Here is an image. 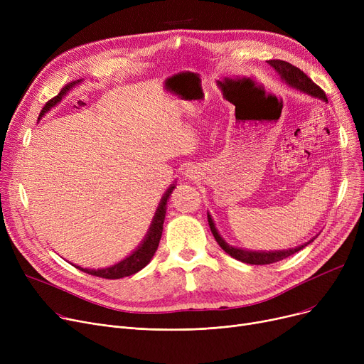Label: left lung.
Segmentation results:
<instances>
[{
  "label": "left lung",
  "instance_id": "1",
  "mask_svg": "<svg viewBox=\"0 0 364 364\" xmlns=\"http://www.w3.org/2000/svg\"><path fill=\"white\" fill-rule=\"evenodd\" d=\"M272 68L276 69V72L282 76V80L288 82L291 87L299 90V91H304L307 92L310 95H313V97H317V99H321L324 102H328V97H326V92H324L317 84H314L307 75H305L299 68L284 62V60H269L267 62ZM208 223H209V227H211V232L217 240V243L223 247V251H225L228 255L242 261V262H246V264H255V265H262V264H273V262H277V261H282L283 258H288L291 255H294L295 252L301 251L302 247L307 246L309 243H311L314 239H311L310 242H307L305 245H301L298 247H295V250H288V251H276V252H255V251H245V250H239V247H233L230 245H227L221 236L218 235L217 228L214 225V221L211 218V215H208Z\"/></svg>",
  "mask_w": 364,
  "mask_h": 364
}]
</instances>
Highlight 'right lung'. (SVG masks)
<instances>
[{
    "label": "right lung",
    "mask_w": 364,
    "mask_h": 364,
    "mask_svg": "<svg viewBox=\"0 0 364 364\" xmlns=\"http://www.w3.org/2000/svg\"><path fill=\"white\" fill-rule=\"evenodd\" d=\"M63 92V91H62ZM62 92L57 94L55 97H53L51 100H48L46 103V106L43 107L40 117L50 110L55 103H59L62 99ZM172 190H174V186H171L166 193L162 199V202L158 206V211L155 214V218H153V223L150 225V230L146 236V239L143 240V243L139 246L137 251H134L128 258H125L124 261L118 262L117 265L109 267V269H102V270H88V269H81V267L75 265L76 269H80L81 272H85L91 276H97V277H103V279H121V277H127L131 276L134 273L140 272L141 269L150 262L153 254L156 252L158 246H159V240L162 236V228H164V220H165V214H166V202L169 200V196L172 193Z\"/></svg>",
    "instance_id": "add662e5"
}]
</instances>
